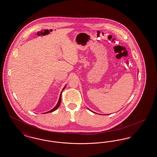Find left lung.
Segmentation results:
<instances>
[{"label": "left lung", "mask_w": 157, "mask_h": 157, "mask_svg": "<svg viewBox=\"0 0 157 157\" xmlns=\"http://www.w3.org/2000/svg\"><path fill=\"white\" fill-rule=\"evenodd\" d=\"M89 109V110H90V111H92V112H93V111H91V110H90V109ZM94 113H95V112H94Z\"/></svg>", "instance_id": "1"}]
</instances>
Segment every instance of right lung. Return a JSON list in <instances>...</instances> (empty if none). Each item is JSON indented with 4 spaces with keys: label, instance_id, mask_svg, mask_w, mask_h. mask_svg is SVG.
<instances>
[{
    "label": "right lung",
    "instance_id": "add662e5",
    "mask_svg": "<svg viewBox=\"0 0 157 157\" xmlns=\"http://www.w3.org/2000/svg\"><path fill=\"white\" fill-rule=\"evenodd\" d=\"M65 87H66V85L64 86V88H63V90H62V92H61V93H60V97L59 99V101H58V104H56V105L52 109H51V111H48V112H45V113H49V112H53V111H55V110H56L58 108V107L59 106L60 104V102H61V94H62V91L65 88Z\"/></svg>",
    "mask_w": 157,
    "mask_h": 157
}]
</instances>
